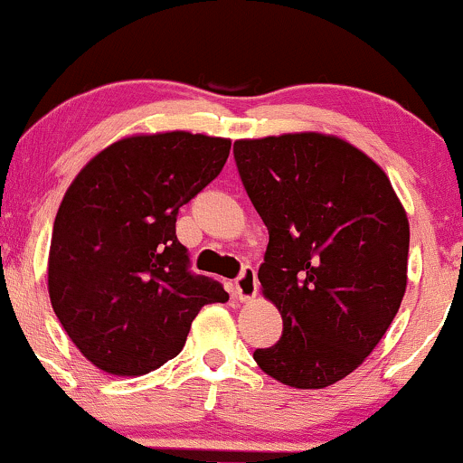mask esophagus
I'll list each match as a JSON object with an SVG mask.
<instances>
[{
    "mask_svg": "<svg viewBox=\"0 0 463 463\" xmlns=\"http://www.w3.org/2000/svg\"><path fill=\"white\" fill-rule=\"evenodd\" d=\"M257 289H259L257 272H254L252 268H243V272L239 274V279L235 280V296L241 302H248L257 296Z\"/></svg>",
    "mask_w": 463,
    "mask_h": 463,
    "instance_id": "34e87169",
    "label": "esophagus"
}]
</instances>
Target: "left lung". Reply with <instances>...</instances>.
Masks as SVG:
<instances>
[{"mask_svg": "<svg viewBox=\"0 0 463 463\" xmlns=\"http://www.w3.org/2000/svg\"><path fill=\"white\" fill-rule=\"evenodd\" d=\"M235 161L269 232L261 291L283 317V337L254 361L296 390L337 383L376 348L405 296V206L342 137L239 139Z\"/></svg>", "mask_w": 463, "mask_h": 463, "instance_id": "8db88e82", "label": "left lung"}]
</instances>
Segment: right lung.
Returning <instances> with one entry per match:
<instances>
[{
	"instance_id": "1",
	"label": "right lung",
	"mask_w": 463,
	"mask_h": 463,
	"mask_svg": "<svg viewBox=\"0 0 463 463\" xmlns=\"http://www.w3.org/2000/svg\"><path fill=\"white\" fill-rule=\"evenodd\" d=\"M231 139L187 130L132 135L84 165L62 195L47 291L62 328L95 368L141 376L183 350L191 322L226 302L189 272L176 215L224 167Z\"/></svg>"
}]
</instances>
